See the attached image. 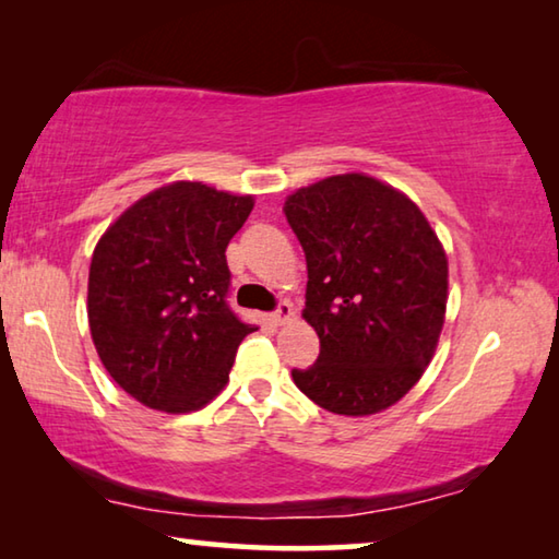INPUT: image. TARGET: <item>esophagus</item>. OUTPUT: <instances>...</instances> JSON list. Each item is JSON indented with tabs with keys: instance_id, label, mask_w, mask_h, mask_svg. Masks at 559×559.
<instances>
[{
	"instance_id": "34e87169",
	"label": "esophagus",
	"mask_w": 559,
	"mask_h": 559,
	"mask_svg": "<svg viewBox=\"0 0 559 559\" xmlns=\"http://www.w3.org/2000/svg\"><path fill=\"white\" fill-rule=\"evenodd\" d=\"M290 318H293V306H290L288 300H281V302H278V308L273 310V313H271V323L283 325V323H288Z\"/></svg>"
}]
</instances>
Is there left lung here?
I'll use <instances>...</instances> for the list:
<instances>
[{
    "mask_svg": "<svg viewBox=\"0 0 559 559\" xmlns=\"http://www.w3.org/2000/svg\"><path fill=\"white\" fill-rule=\"evenodd\" d=\"M283 212L306 251L302 318L320 337L316 365L293 382L333 414L386 409L439 343L449 263L437 234L402 192L357 173L298 189Z\"/></svg>",
    "mask_w": 559,
    "mask_h": 559,
    "instance_id": "obj_1",
    "label": "left lung"
}]
</instances>
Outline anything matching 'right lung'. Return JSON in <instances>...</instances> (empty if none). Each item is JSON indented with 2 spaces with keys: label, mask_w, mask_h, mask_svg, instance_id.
<instances>
[{
  "label": "right lung",
  "mask_w": 559,
  "mask_h": 559,
  "mask_svg": "<svg viewBox=\"0 0 559 559\" xmlns=\"http://www.w3.org/2000/svg\"><path fill=\"white\" fill-rule=\"evenodd\" d=\"M251 210L249 194L175 182L100 236L88 273L93 345L112 380L150 409H202L257 330L226 300V246Z\"/></svg>",
  "instance_id": "1"
}]
</instances>
